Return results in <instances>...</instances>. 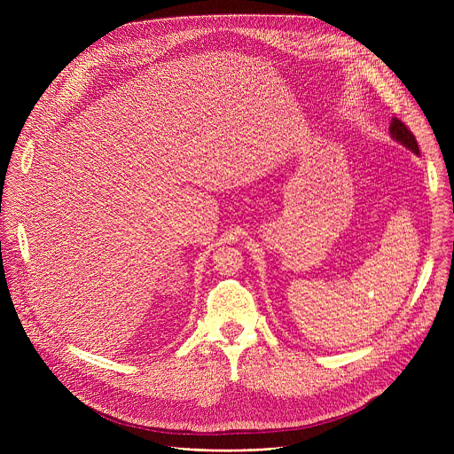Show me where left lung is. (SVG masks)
<instances>
[{
	"label": "left lung",
	"instance_id": "1",
	"mask_svg": "<svg viewBox=\"0 0 454 454\" xmlns=\"http://www.w3.org/2000/svg\"><path fill=\"white\" fill-rule=\"evenodd\" d=\"M390 135H392V138H394L395 142L403 144V145H404L406 149H410L411 153L420 154L419 144H417L413 133L410 131V129H408L399 118H394V120H392V123H390Z\"/></svg>",
	"mask_w": 454,
	"mask_h": 454
}]
</instances>
